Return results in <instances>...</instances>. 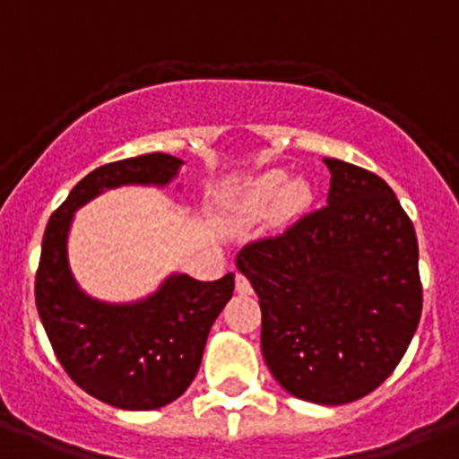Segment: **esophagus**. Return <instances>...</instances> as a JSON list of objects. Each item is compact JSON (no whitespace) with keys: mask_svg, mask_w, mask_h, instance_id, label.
<instances>
[{"mask_svg":"<svg viewBox=\"0 0 459 459\" xmlns=\"http://www.w3.org/2000/svg\"><path fill=\"white\" fill-rule=\"evenodd\" d=\"M235 290H238L239 294H251L254 292V288H251V281L244 273H238L235 276Z\"/></svg>","mask_w":459,"mask_h":459,"instance_id":"34e87169","label":"esophagus"}]
</instances>
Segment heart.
Listing matches in <instances>:
<instances>
[{"label":"heart","mask_w":459,"mask_h":459,"mask_svg":"<svg viewBox=\"0 0 459 459\" xmlns=\"http://www.w3.org/2000/svg\"><path fill=\"white\" fill-rule=\"evenodd\" d=\"M285 178H288L285 171L272 169L267 174H263V177L255 178V181H251L242 192L244 205L251 210H260L267 208L269 204H273L281 196L282 208L288 210V212L301 210L310 201V187H307L306 181H292L282 191L281 186L285 185Z\"/></svg>","instance_id":"1"}]
</instances>
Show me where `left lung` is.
<instances>
[{
	"instance_id": "left-lung-1",
	"label": "left lung",
	"mask_w": 459,
	"mask_h": 459,
	"mask_svg": "<svg viewBox=\"0 0 459 459\" xmlns=\"http://www.w3.org/2000/svg\"><path fill=\"white\" fill-rule=\"evenodd\" d=\"M324 208L247 244L238 269L263 310L264 362L292 396L344 405L389 378L421 319L417 233L392 187L324 158Z\"/></svg>"
}]
</instances>
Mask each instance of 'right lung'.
<instances>
[{
  "label": "right lung",
  "instance_id": "obj_1",
  "mask_svg": "<svg viewBox=\"0 0 459 459\" xmlns=\"http://www.w3.org/2000/svg\"><path fill=\"white\" fill-rule=\"evenodd\" d=\"M181 165L169 153H144L97 167L72 187L42 238L36 306L56 358L81 389L119 410H158L190 387L235 273L210 282L171 273L147 299L104 303L72 276L67 233L76 210L104 190L167 186Z\"/></svg>",
  "mask_w": 459,
  "mask_h": 459
}]
</instances>
